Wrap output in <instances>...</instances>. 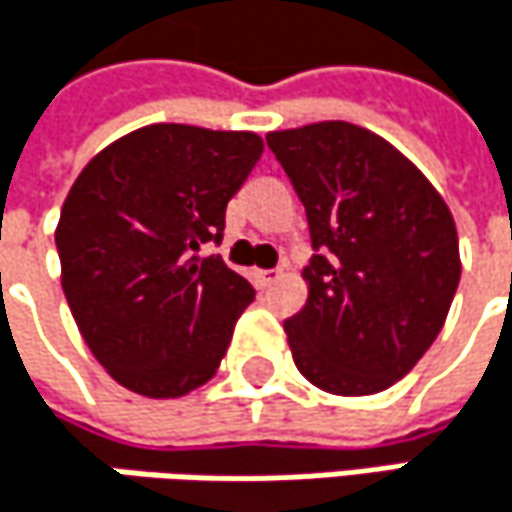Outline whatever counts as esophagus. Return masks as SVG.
Here are the masks:
<instances>
[{"instance_id":"obj_1","label":"esophagus","mask_w":512,"mask_h":512,"mask_svg":"<svg viewBox=\"0 0 512 512\" xmlns=\"http://www.w3.org/2000/svg\"><path fill=\"white\" fill-rule=\"evenodd\" d=\"M278 278H281V272H278V269H255L257 287H272Z\"/></svg>"}]
</instances>
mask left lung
Segmentation results:
<instances>
[{
    "mask_svg": "<svg viewBox=\"0 0 512 512\" xmlns=\"http://www.w3.org/2000/svg\"><path fill=\"white\" fill-rule=\"evenodd\" d=\"M305 204V308L284 323L299 373L341 397L391 388L430 350L460 284V240L436 186L382 136L320 121L266 133Z\"/></svg>",
    "mask_w": 512,
    "mask_h": 512,
    "instance_id": "8db88e82",
    "label": "left lung"
}]
</instances>
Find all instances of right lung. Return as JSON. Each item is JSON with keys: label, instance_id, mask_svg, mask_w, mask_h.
Wrapping results in <instances>:
<instances>
[{"label": "right lung", "instance_id": "add662e5", "mask_svg": "<svg viewBox=\"0 0 512 512\" xmlns=\"http://www.w3.org/2000/svg\"><path fill=\"white\" fill-rule=\"evenodd\" d=\"M263 154L249 130L151 124L121 136L73 180L55 246L61 287L106 373L154 400L219 370L252 284L219 255L225 207Z\"/></svg>", "mask_w": 512, "mask_h": 512}]
</instances>
